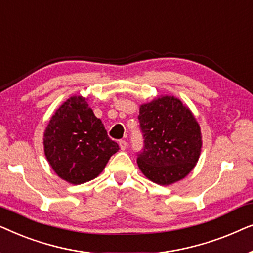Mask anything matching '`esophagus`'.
I'll return each instance as SVG.
<instances>
[{
    "label": "esophagus",
    "instance_id": "34e87169",
    "mask_svg": "<svg viewBox=\"0 0 253 253\" xmlns=\"http://www.w3.org/2000/svg\"><path fill=\"white\" fill-rule=\"evenodd\" d=\"M119 145H120L121 150L126 151V146H127V144H126V140H120V141H119Z\"/></svg>",
    "mask_w": 253,
    "mask_h": 253
}]
</instances>
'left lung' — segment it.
Masks as SVG:
<instances>
[{
    "instance_id": "left-lung-1",
    "label": "left lung",
    "mask_w": 253,
    "mask_h": 253,
    "mask_svg": "<svg viewBox=\"0 0 253 253\" xmlns=\"http://www.w3.org/2000/svg\"><path fill=\"white\" fill-rule=\"evenodd\" d=\"M144 148L137 164L141 172L160 185L181 181L196 167L202 153V131L186 105L161 95L139 107Z\"/></svg>"
}]
</instances>
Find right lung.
<instances>
[{
  "label": "right lung",
  "instance_id": "add662e5",
  "mask_svg": "<svg viewBox=\"0 0 253 253\" xmlns=\"http://www.w3.org/2000/svg\"><path fill=\"white\" fill-rule=\"evenodd\" d=\"M120 150L88 106L87 98L72 95L56 109L43 132V151L58 177L82 184L98 177Z\"/></svg>",
  "mask_w": 253,
  "mask_h": 253
}]
</instances>
